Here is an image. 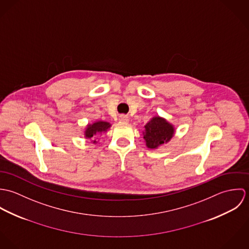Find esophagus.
I'll return each mask as SVG.
<instances>
[{"label":"esophagus","mask_w":249,"mask_h":249,"mask_svg":"<svg viewBox=\"0 0 249 249\" xmlns=\"http://www.w3.org/2000/svg\"><path fill=\"white\" fill-rule=\"evenodd\" d=\"M119 121H121V122H124V123H127V122L129 121V119H128V117H127L126 115L122 114V115H120V116H119Z\"/></svg>","instance_id":"obj_1"}]
</instances>
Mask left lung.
Returning a JSON list of instances; mask_svg holds the SVG:
<instances>
[{"instance_id":"left-lung-1","label":"left lung","mask_w":249,"mask_h":249,"mask_svg":"<svg viewBox=\"0 0 249 249\" xmlns=\"http://www.w3.org/2000/svg\"><path fill=\"white\" fill-rule=\"evenodd\" d=\"M144 128L143 139L149 148H156L160 144L169 142L175 133L174 126L160 117L152 118L144 125Z\"/></svg>"}]
</instances>
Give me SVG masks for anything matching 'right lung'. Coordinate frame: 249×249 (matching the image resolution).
<instances>
[{
	"label": "right lung",
	"mask_w": 249,
	"mask_h": 249,
	"mask_svg": "<svg viewBox=\"0 0 249 249\" xmlns=\"http://www.w3.org/2000/svg\"><path fill=\"white\" fill-rule=\"evenodd\" d=\"M111 126V124L107 122H96L93 124H89L85 130V137L88 139H91L92 137H94L96 134L98 133H103V132H107V129ZM96 141H94V142Z\"/></svg>",
	"instance_id": "add662e5"
}]
</instances>
